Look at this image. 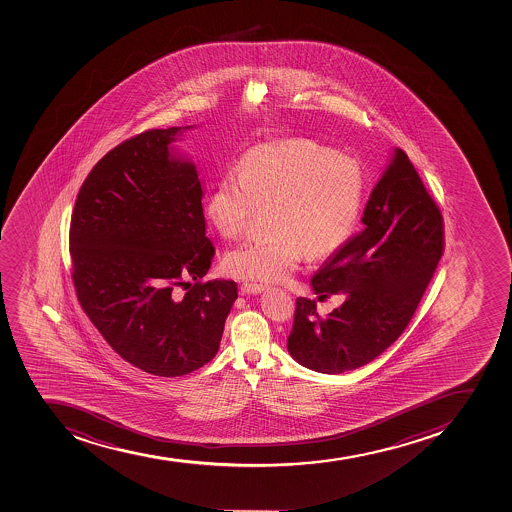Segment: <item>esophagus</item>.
I'll use <instances>...</instances> for the list:
<instances>
[{"label":"esophagus","mask_w":512,"mask_h":512,"mask_svg":"<svg viewBox=\"0 0 512 512\" xmlns=\"http://www.w3.org/2000/svg\"><path fill=\"white\" fill-rule=\"evenodd\" d=\"M240 290L242 293H247V295H257V293H262L265 290V285L263 283H255V282H244L240 285Z\"/></svg>","instance_id":"esophagus-1"}]
</instances>
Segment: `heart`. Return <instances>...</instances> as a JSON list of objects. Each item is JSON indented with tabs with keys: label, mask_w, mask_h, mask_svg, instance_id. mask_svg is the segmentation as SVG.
<instances>
[{
	"label": "heart",
	"mask_w": 512,
	"mask_h": 512,
	"mask_svg": "<svg viewBox=\"0 0 512 512\" xmlns=\"http://www.w3.org/2000/svg\"><path fill=\"white\" fill-rule=\"evenodd\" d=\"M366 176L353 157L310 139L260 144L215 182L207 215L227 239L244 235L260 210H270V237L230 250L234 277L282 282L307 254L340 252L355 234L365 204Z\"/></svg>",
	"instance_id": "heart-1"
}]
</instances>
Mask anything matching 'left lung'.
I'll list each match as a JSON object with an SVG mask.
<instances>
[{
    "label": "left lung",
    "instance_id": "left-lung-1",
    "mask_svg": "<svg viewBox=\"0 0 512 512\" xmlns=\"http://www.w3.org/2000/svg\"><path fill=\"white\" fill-rule=\"evenodd\" d=\"M365 229L312 278L320 298L345 302L327 317L297 298L290 355L310 370L338 375L375 360L406 330L439 258L444 222L406 152L395 149L361 217Z\"/></svg>",
    "mask_w": 512,
    "mask_h": 512
}]
</instances>
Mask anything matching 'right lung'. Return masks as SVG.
Here are the masks:
<instances>
[{"mask_svg":"<svg viewBox=\"0 0 512 512\" xmlns=\"http://www.w3.org/2000/svg\"><path fill=\"white\" fill-rule=\"evenodd\" d=\"M181 131L149 129L111 149L81 185L69 227L84 313L127 363L167 378L214 358L237 298L232 280H202L215 249L197 169L169 151Z\"/></svg>","mask_w":512,"mask_h":512,"instance_id":"add662e5","label":"right lung"}]
</instances>
